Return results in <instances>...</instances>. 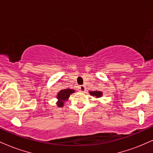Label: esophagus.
<instances>
[{
  "instance_id": "1",
  "label": "esophagus",
  "mask_w": 153,
  "mask_h": 153,
  "mask_svg": "<svg viewBox=\"0 0 153 153\" xmlns=\"http://www.w3.org/2000/svg\"><path fill=\"white\" fill-rule=\"evenodd\" d=\"M79 90H80V92H85V87L84 86V85H80V87H79Z\"/></svg>"
}]
</instances>
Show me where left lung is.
<instances>
[{
  "instance_id": "left-lung-1",
  "label": "left lung",
  "mask_w": 153,
  "mask_h": 153,
  "mask_svg": "<svg viewBox=\"0 0 153 153\" xmlns=\"http://www.w3.org/2000/svg\"><path fill=\"white\" fill-rule=\"evenodd\" d=\"M89 94H90L91 96H94L96 98H100L102 96V92L101 91H89Z\"/></svg>"
}]
</instances>
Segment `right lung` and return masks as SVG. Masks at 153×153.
I'll use <instances>...</instances> for the list:
<instances>
[{"label":"right lung","instance_id":"1","mask_svg":"<svg viewBox=\"0 0 153 153\" xmlns=\"http://www.w3.org/2000/svg\"><path fill=\"white\" fill-rule=\"evenodd\" d=\"M75 91L73 89H62L57 95V99L58 101L57 102V106L62 107L64 106V103L65 101H68V98L70 97V95L74 93Z\"/></svg>","mask_w":153,"mask_h":153}]
</instances>
